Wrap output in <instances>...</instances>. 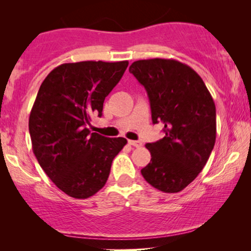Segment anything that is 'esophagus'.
<instances>
[{"mask_svg": "<svg viewBox=\"0 0 251 251\" xmlns=\"http://www.w3.org/2000/svg\"><path fill=\"white\" fill-rule=\"evenodd\" d=\"M128 143H129V145L135 146V147H140V146H142V143L138 142V140H128Z\"/></svg>", "mask_w": 251, "mask_h": 251, "instance_id": "1", "label": "esophagus"}]
</instances>
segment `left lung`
<instances>
[{"instance_id":"1","label":"left lung","mask_w":251,"mask_h":251,"mask_svg":"<svg viewBox=\"0 0 251 251\" xmlns=\"http://www.w3.org/2000/svg\"><path fill=\"white\" fill-rule=\"evenodd\" d=\"M129 72L145 88L153 123L164 126L163 138L146 144L152 157L140 173L164 193L183 191L203 169L215 146L214 99L200 75L178 60H137Z\"/></svg>"}]
</instances>
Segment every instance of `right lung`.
Masks as SVG:
<instances>
[{
    "label": "right lung",
    "mask_w": 251,
    "mask_h": 251,
    "mask_svg": "<svg viewBox=\"0 0 251 251\" xmlns=\"http://www.w3.org/2000/svg\"><path fill=\"white\" fill-rule=\"evenodd\" d=\"M129 63L61 64L41 84L30 111L33 152L54 185L72 198L88 199L104 187L113 159L126 144L90 132L94 115L121 80Z\"/></svg>",
    "instance_id": "add662e5"
}]
</instances>
